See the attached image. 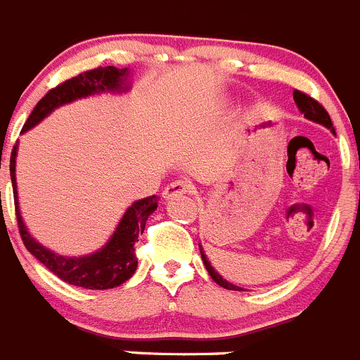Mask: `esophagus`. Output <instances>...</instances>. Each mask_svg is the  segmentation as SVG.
<instances>
[{
  "instance_id": "1",
  "label": "esophagus",
  "mask_w": 360,
  "mask_h": 360,
  "mask_svg": "<svg viewBox=\"0 0 360 360\" xmlns=\"http://www.w3.org/2000/svg\"><path fill=\"white\" fill-rule=\"evenodd\" d=\"M191 193V182L187 180H174V182L167 184L162 191V196L166 200H173L176 196H184V194Z\"/></svg>"
}]
</instances>
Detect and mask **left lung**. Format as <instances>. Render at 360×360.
<instances>
[{
    "mask_svg": "<svg viewBox=\"0 0 360 360\" xmlns=\"http://www.w3.org/2000/svg\"><path fill=\"white\" fill-rule=\"evenodd\" d=\"M292 98H295V103L298 105V108L303 112V115H305L307 120L314 121V123L323 124V127L330 128V130L334 131V124H332L330 115H328V112L325 110V107H323V105L319 103L318 100L311 98L309 94H305V92L296 91V89H295V92H292ZM334 134H335V131H334ZM200 253H202L203 264H205V268H207V271H209L210 278H212L214 282L217 283V285H221V288H225V289H232V291H243V289L237 288V285H233V283L226 282V280L223 278V276H221L219 273H217L216 269L212 268V266H210L209 259H207V255L203 253L202 246H200Z\"/></svg>",
    "mask_w": 360,
    "mask_h": 360,
    "instance_id": "1",
    "label": "left lung"
}]
</instances>
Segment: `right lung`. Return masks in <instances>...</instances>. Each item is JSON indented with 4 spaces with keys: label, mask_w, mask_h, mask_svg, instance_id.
<instances>
[{
    "label": "right lung",
    "mask_w": 360,
    "mask_h": 360,
    "mask_svg": "<svg viewBox=\"0 0 360 360\" xmlns=\"http://www.w3.org/2000/svg\"><path fill=\"white\" fill-rule=\"evenodd\" d=\"M127 77L128 69L107 65V68L89 69V71L80 72L78 77H72L71 80L62 82L60 85L46 92V96L35 105L30 117L26 120L25 127H22V131L41 123L49 112L55 110L60 105L78 100V98H85L89 94H94V92L120 91V89H123ZM15 155H18V146H14L12 155H10V176H12V189H14L19 233H21L26 250L35 259L41 260L46 268L55 273L58 278L71 283V285H77V288L112 289L127 282L137 269L135 240H139V236L144 232L148 216L157 209L158 198L150 196L131 203V207H128L123 219L120 221V225L115 229L114 236L100 252L87 257H78V259L57 255V253L49 252L48 248L39 245L37 240L30 236L25 223H22L18 207V191H15Z\"/></svg>",
    "instance_id": "obj_1"
}]
</instances>
